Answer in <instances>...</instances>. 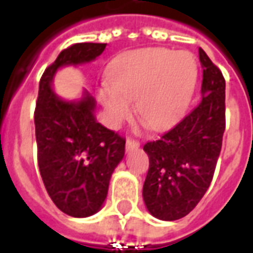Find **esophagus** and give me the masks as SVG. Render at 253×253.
I'll use <instances>...</instances> for the list:
<instances>
[{
    "label": "esophagus",
    "mask_w": 253,
    "mask_h": 253,
    "mask_svg": "<svg viewBox=\"0 0 253 253\" xmlns=\"http://www.w3.org/2000/svg\"><path fill=\"white\" fill-rule=\"evenodd\" d=\"M137 148H139V142H138L137 139H134V138H127V141H126L127 150H132V149H137Z\"/></svg>",
    "instance_id": "1"
}]
</instances>
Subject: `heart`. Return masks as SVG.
Instances as JSON below:
<instances>
[{
  "instance_id": "heart-1",
  "label": "heart",
  "mask_w": 253,
  "mask_h": 253,
  "mask_svg": "<svg viewBox=\"0 0 253 253\" xmlns=\"http://www.w3.org/2000/svg\"><path fill=\"white\" fill-rule=\"evenodd\" d=\"M196 62L190 52L146 48L121 58L111 70V85L100 92L111 126H119L131 114L160 130L180 116L196 81Z\"/></svg>"
}]
</instances>
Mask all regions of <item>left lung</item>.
Here are the masks:
<instances>
[{"label": "left lung", "mask_w": 253, "mask_h": 253, "mask_svg": "<svg viewBox=\"0 0 253 253\" xmlns=\"http://www.w3.org/2000/svg\"><path fill=\"white\" fill-rule=\"evenodd\" d=\"M203 69L199 103L159 139L149 141V170L143 201L164 221L186 217L199 203L214 176L225 131V78L199 48Z\"/></svg>", "instance_id": "left-lung-1"}]
</instances>
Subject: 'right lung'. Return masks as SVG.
I'll use <instances>...</instances> for the list:
<instances>
[{
	"label": "right lung",
	"instance_id": "add662e5",
	"mask_svg": "<svg viewBox=\"0 0 253 253\" xmlns=\"http://www.w3.org/2000/svg\"><path fill=\"white\" fill-rule=\"evenodd\" d=\"M105 43H76L47 67L39 83L35 107L38 164L47 194L72 217H89L107 198L112 172L125 156L126 139L94 119L96 101H63L51 81L65 65L89 62L103 54Z\"/></svg>",
	"mask_w": 253,
	"mask_h": 253
}]
</instances>
